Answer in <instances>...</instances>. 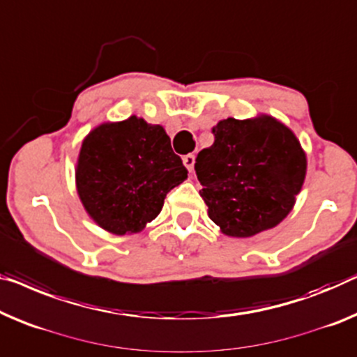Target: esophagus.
<instances>
[{
  "mask_svg": "<svg viewBox=\"0 0 357 357\" xmlns=\"http://www.w3.org/2000/svg\"><path fill=\"white\" fill-rule=\"evenodd\" d=\"M183 163H184V167L189 169V172H192L194 163H195V155H194V153H188V155H184L183 157Z\"/></svg>",
  "mask_w": 357,
  "mask_h": 357,
  "instance_id": "obj_1",
  "label": "esophagus"
}]
</instances>
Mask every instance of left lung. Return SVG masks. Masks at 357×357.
I'll return each mask as SVG.
<instances>
[{
	"instance_id": "8db88e82",
	"label": "left lung",
	"mask_w": 357,
	"mask_h": 357,
	"mask_svg": "<svg viewBox=\"0 0 357 357\" xmlns=\"http://www.w3.org/2000/svg\"><path fill=\"white\" fill-rule=\"evenodd\" d=\"M199 152L195 173L208 216L229 237L273 229L295 206L306 178V152L295 132L271 115L226 119Z\"/></svg>"
}]
</instances>
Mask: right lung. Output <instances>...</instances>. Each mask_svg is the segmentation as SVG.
Segmentation results:
<instances>
[{
	"instance_id": "right-lung-1",
	"label": "right lung",
	"mask_w": 357,
	"mask_h": 357,
	"mask_svg": "<svg viewBox=\"0 0 357 357\" xmlns=\"http://www.w3.org/2000/svg\"><path fill=\"white\" fill-rule=\"evenodd\" d=\"M184 179L188 169L165 128L136 115L93 128L75 167L77 192L88 216L115 236L144 229Z\"/></svg>"
}]
</instances>
